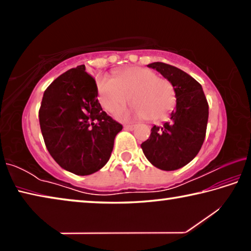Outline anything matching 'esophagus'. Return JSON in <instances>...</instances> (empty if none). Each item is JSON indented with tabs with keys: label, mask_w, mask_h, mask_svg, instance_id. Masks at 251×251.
<instances>
[{
	"label": "esophagus",
	"mask_w": 251,
	"mask_h": 251,
	"mask_svg": "<svg viewBox=\"0 0 251 251\" xmlns=\"http://www.w3.org/2000/svg\"><path fill=\"white\" fill-rule=\"evenodd\" d=\"M135 127V125H129V124H125L124 125V128L125 129H129V130H131Z\"/></svg>",
	"instance_id": "esophagus-1"
}]
</instances>
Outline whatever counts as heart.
Here are the masks:
<instances>
[{"mask_svg": "<svg viewBox=\"0 0 251 251\" xmlns=\"http://www.w3.org/2000/svg\"><path fill=\"white\" fill-rule=\"evenodd\" d=\"M99 100L107 112L116 114L128 103H134L131 113L147 120H159L175 101V92L169 80L157 77L144 67H129L115 77L100 76L97 79Z\"/></svg>", "mask_w": 251, "mask_h": 251, "instance_id": "b5f03b06", "label": "heart"}]
</instances>
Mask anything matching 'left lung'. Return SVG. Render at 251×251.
I'll return each mask as SVG.
<instances>
[{"instance_id": "8db88e82", "label": "left lung", "mask_w": 251, "mask_h": 251, "mask_svg": "<svg viewBox=\"0 0 251 251\" xmlns=\"http://www.w3.org/2000/svg\"><path fill=\"white\" fill-rule=\"evenodd\" d=\"M168 79L175 91L176 106L168 122L154 125L141 147L151 165L161 171H176L192 161L205 141L208 103L201 85L175 66L155 62L148 64Z\"/></svg>"}]
</instances>
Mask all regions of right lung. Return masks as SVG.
<instances>
[{
    "instance_id": "add662e5",
    "label": "right lung",
    "mask_w": 251,
    "mask_h": 251,
    "mask_svg": "<svg viewBox=\"0 0 251 251\" xmlns=\"http://www.w3.org/2000/svg\"><path fill=\"white\" fill-rule=\"evenodd\" d=\"M95 79L79 65L46 88L39 112L41 131L54 160L67 172L85 176L107 163L123 126L97 100Z\"/></svg>"
}]
</instances>
